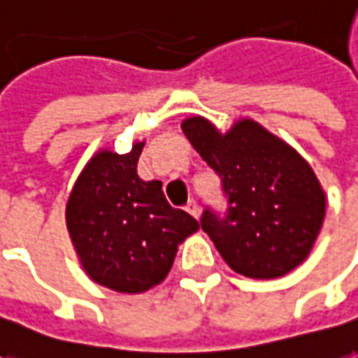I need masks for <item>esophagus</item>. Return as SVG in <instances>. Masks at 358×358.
Listing matches in <instances>:
<instances>
[{"mask_svg":"<svg viewBox=\"0 0 358 358\" xmlns=\"http://www.w3.org/2000/svg\"><path fill=\"white\" fill-rule=\"evenodd\" d=\"M186 211H188L192 217H196V220H198V215H199L198 201H194V199H192V201H188V206H186Z\"/></svg>","mask_w":358,"mask_h":358,"instance_id":"esophagus-1","label":"esophagus"}]
</instances>
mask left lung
Returning <instances> with one entry per match:
<instances>
[{"instance_id":"1","label":"left lung","mask_w":358,"mask_h":358,"mask_svg":"<svg viewBox=\"0 0 358 358\" xmlns=\"http://www.w3.org/2000/svg\"><path fill=\"white\" fill-rule=\"evenodd\" d=\"M182 131L221 180L225 210L206 208L199 225L223 261L249 278H278L312 250L325 196L310 164L255 121L221 135L189 117Z\"/></svg>"}]
</instances>
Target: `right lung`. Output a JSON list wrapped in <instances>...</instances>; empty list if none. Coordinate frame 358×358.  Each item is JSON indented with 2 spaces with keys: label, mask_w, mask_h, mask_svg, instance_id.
Listing matches in <instances>:
<instances>
[{
  "label": "right lung",
  "mask_w": 358,
  "mask_h": 358,
  "mask_svg": "<svg viewBox=\"0 0 358 358\" xmlns=\"http://www.w3.org/2000/svg\"><path fill=\"white\" fill-rule=\"evenodd\" d=\"M143 143L127 155L101 150L70 194L66 225L90 278L123 294L164 280L182 241L198 221L172 208L159 180L138 178Z\"/></svg>",
  "instance_id": "add662e5"
}]
</instances>
